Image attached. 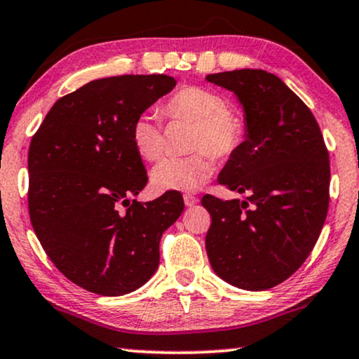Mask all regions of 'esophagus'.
I'll return each mask as SVG.
<instances>
[{
	"mask_svg": "<svg viewBox=\"0 0 359 359\" xmlns=\"http://www.w3.org/2000/svg\"><path fill=\"white\" fill-rule=\"evenodd\" d=\"M183 199H184L186 208H193V205H196V204L199 203V199L194 198V196H191V194H184Z\"/></svg>",
	"mask_w": 359,
	"mask_h": 359,
	"instance_id": "obj_1",
	"label": "esophagus"
}]
</instances>
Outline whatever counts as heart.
Listing matches in <instances>:
<instances>
[{
    "mask_svg": "<svg viewBox=\"0 0 359 359\" xmlns=\"http://www.w3.org/2000/svg\"><path fill=\"white\" fill-rule=\"evenodd\" d=\"M163 114L171 119L194 122L188 156H168L151 170V184L158 191H196L203 188L214 171V156L225 158L243 140V122L227 107L219 93L188 86L176 91L163 104ZM132 145L144 160H158L165 151V135L154 112H142L132 122Z\"/></svg>",
    "mask_w": 359,
    "mask_h": 359,
    "instance_id": "obj_1",
    "label": "heart"
}]
</instances>
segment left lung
<instances>
[{"instance_id":"8db88e82","label":"left lung","mask_w":359,"mask_h":359,"mask_svg":"<svg viewBox=\"0 0 359 359\" xmlns=\"http://www.w3.org/2000/svg\"><path fill=\"white\" fill-rule=\"evenodd\" d=\"M243 109L245 140L219 183L245 201L205 194L212 224L205 250L214 273L245 291H266L301 268L328 210L330 163L311 109L281 78L264 70L212 73Z\"/></svg>"}]
</instances>
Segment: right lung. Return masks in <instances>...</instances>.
<instances>
[{
  "instance_id": "add662e5",
  "label": "right lung",
  "mask_w": 359,
  "mask_h": 359,
  "mask_svg": "<svg viewBox=\"0 0 359 359\" xmlns=\"http://www.w3.org/2000/svg\"><path fill=\"white\" fill-rule=\"evenodd\" d=\"M175 86L166 75L90 81L60 97L32 137L34 232L58 271L86 291L114 297L144 286L158 268L161 235L183 212L175 191L132 199L149 181L132 122Z\"/></svg>"
}]
</instances>
